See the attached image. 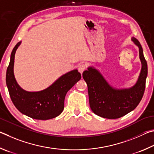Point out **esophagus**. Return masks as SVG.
Returning a JSON list of instances; mask_svg holds the SVG:
<instances>
[{
	"instance_id": "34e87169",
	"label": "esophagus",
	"mask_w": 154,
	"mask_h": 154,
	"mask_svg": "<svg viewBox=\"0 0 154 154\" xmlns=\"http://www.w3.org/2000/svg\"><path fill=\"white\" fill-rule=\"evenodd\" d=\"M87 69V66H86L85 64L82 63V64H80L79 65V72L80 73V74H82V72L86 70Z\"/></svg>"
}]
</instances>
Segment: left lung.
<instances>
[{"mask_svg":"<svg viewBox=\"0 0 154 154\" xmlns=\"http://www.w3.org/2000/svg\"><path fill=\"white\" fill-rule=\"evenodd\" d=\"M133 40L139 47L142 63L141 74L134 87L128 89H114L107 84L97 70L92 67H88L82 73L83 79L88 86L91 109L99 116L108 119L122 117L135 109L143 96L147 64L140 42L134 38Z\"/></svg>","mask_w":154,"mask_h":154,"instance_id":"obj_1","label":"left lung"}]
</instances>
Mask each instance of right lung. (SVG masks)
Listing matches in <instances>:
<instances>
[{"label": "right lung", "instance_id": "obj_1", "mask_svg": "<svg viewBox=\"0 0 154 154\" xmlns=\"http://www.w3.org/2000/svg\"><path fill=\"white\" fill-rule=\"evenodd\" d=\"M20 42L15 46L7 69L6 82L11 101L21 113L36 120H49L61 114L67 91L81 79L77 69L61 76L53 84L39 92H28L21 88L13 74L15 51Z\"/></svg>", "mask_w": 154, "mask_h": 154}]
</instances>
